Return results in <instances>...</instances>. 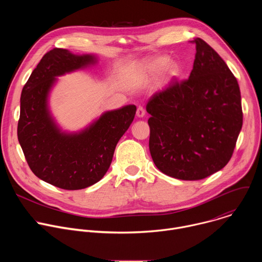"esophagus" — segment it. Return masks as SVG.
<instances>
[{"label": "esophagus", "instance_id": "34e87169", "mask_svg": "<svg viewBox=\"0 0 262 262\" xmlns=\"http://www.w3.org/2000/svg\"><path fill=\"white\" fill-rule=\"evenodd\" d=\"M137 116L139 118H142V117L145 116V110H144L143 106H138V108H137Z\"/></svg>", "mask_w": 262, "mask_h": 262}]
</instances>
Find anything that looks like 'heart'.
Here are the masks:
<instances>
[{
  "label": "heart",
  "instance_id": "1",
  "mask_svg": "<svg viewBox=\"0 0 262 262\" xmlns=\"http://www.w3.org/2000/svg\"><path fill=\"white\" fill-rule=\"evenodd\" d=\"M168 62H169L168 57L158 56L147 61L143 66V70L144 72L149 74H158L165 68L166 74L169 79L177 78L180 73L179 66L174 62H170V63Z\"/></svg>",
  "mask_w": 262,
  "mask_h": 262
}]
</instances>
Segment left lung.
<instances>
[{
  "instance_id": "8db88e82",
  "label": "left lung",
  "mask_w": 262,
  "mask_h": 262,
  "mask_svg": "<svg viewBox=\"0 0 262 262\" xmlns=\"http://www.w3.org/2000/svg\"><path fill=\"white\" fill-rule=\"evenodd\" d=\"M188 80L149 98V150L158 169L182 180L203 179L230 161L243 126L238 83L201 38Z\"/></svg>"
}]
</instances>
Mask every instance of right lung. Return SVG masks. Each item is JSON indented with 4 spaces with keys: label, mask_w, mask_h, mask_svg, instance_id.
Returning <instances> with one entry per match:
<instances>
[{
    "label": "right lung",
    "mask_w": 262,
    "mask_h": 262,
    "mask_svg": "<svg viewBox=\"0 0 262 262\" xmlns=\"http://www.w3.org/2000/svg\"><path fill=\"white\" fill-rule=\"evenodd\" d=\"M96 62L94 55L54 49L42 57L21 91L17 138L27 163L37 177L63 190H82L103 177L136 115V105L128 104L105 112L78 133L58 126L49 107L57 77Z\"/></svg>",
    "instance_id": "obj_1"
}]
</instances>
